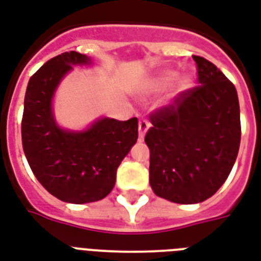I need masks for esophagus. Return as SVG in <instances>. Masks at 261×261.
I'll list each match as a JSON object with an SVG mask.
<instances>
[{
    "mask_svg": "<svg viewBox=\"0 0 261 261\" xmlns=\"http://www.w3.org/2000/svg\"><path fill=\"white\" fill-rule=\"evenodd\" d=\"M150 127L149 121L145 120V119H141L140 123H138V128H140V138H144L145 133L148 131V128Z\"/></svg>",
    "mask_w": 261,
    "mask_h": 261,
    "instance_id": "obj_1",
    "label": "esophagus"
}]
</instances>
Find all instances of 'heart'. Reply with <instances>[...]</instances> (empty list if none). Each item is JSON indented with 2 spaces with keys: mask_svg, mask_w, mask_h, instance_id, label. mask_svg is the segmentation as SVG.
<instances>
[{
  "mask_svg": "<svg viewBox=\"0 0 261 261\" xmlns=\"http://www.w3.org/2000/svg\"><path fill=\"white\" fill-rule=\"evenodd\" d=\"M175 79H177V73L175 71H160L156 76L150 79L148 86H146L145 91L148 94H156V92L166 91L175 82ZM179 87L185 88L187 87V82L182 80V82L179 83Z\"/></svg>",
  "mask_w": 261,
  "mask_h": 261,
  "instance_id": "obj_1",
  "label": "heart"
}]
</instances>
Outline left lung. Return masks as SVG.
Returning <instances> with one entry per match:
<instances>
[{"mask_svg": "<svg viewBox=\"0 0 261 261\" xmlns=\"http://www.w3.org/2000/svg\"><path fill=\"white\" fill-rule=\"evenodd\" d=\"M199 86L150 113L149 182L158 196L192 204L213 196L231 173L241 144L235 86L212 62L194 55Z\"/></svg>", "mask_w": 261, "mask_h": 261, "instance_id": "obj_1", "label": "left lung"}]
</instances>
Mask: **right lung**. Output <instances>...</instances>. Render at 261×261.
<instances>
[{
  "instance_id": "right-lung-1",
  "label": "right lung",
  "mask_w": 261,
  "mask_h": 261,
  "mask_svg": "<svg viewBox=\"0 0 261 261\" xmlns=\"http://www.w3.org/2000/svg\"><path fill=\"white\" fill-rule=\"evenodd\" d=\"M76 51L44 63L29 80L22 117V144L33 174L58 199L90 203L103 199L116 182L117 167L138 138V119H101L84 133L59 128L51 99L71 65L88 63Z\"/></svg>"
}]
</instances>
